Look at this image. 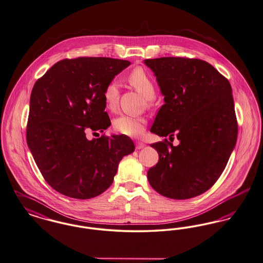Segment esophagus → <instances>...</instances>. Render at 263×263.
<instances>
[{
  "label": "esophagus",
  "mask_w": 263,
  "mask_h": 263,
  "mask_svg": "<svg viewBox=\"0 0 263 263\" xmlns=\"http://www.w3.org/2000/svg\"><path fill=\"white\" fill-rule=\"evenodd\" d=\"M135 144H136V149H142V148L145 147V144L143 142H138L137 141Z\"/></svg>",
  "instance_id": "esophagus-1"
}]
</instances>
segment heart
<instances>
[{"mask_svg":"<svg viewBox=\"0 0 263 263\" xmlns=\"http://www.w3.org/2000/svg\"><path fill=\"white\" fill-rule=\"evenodd\" d=\"M129 84L141 93L147 100H153L156 94L154 81L149 73L137 67L133 69L127 77ZM119 96V86L115 80H111L106 84L103 91V100L105 107L113 112L117 108ZM146 119L144 117H134L129 115H120L113 120V128L116 132L130 137H138L142 135L146 128Z\"/></svg>","mask_w":263,"mask_h":263,"instance_id":"b5f03b06","label":"heart"}]
</instances>
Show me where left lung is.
Wrapping results in <instances>:
<instances>
[{
    "instance_id": "8db88e82",
    "label": "left lung",
    "mask_w": 263,
    "mask_h": 263,
    "mask_svg": "<svg viewBox=\"0 0 263 263\" xmlns=\"http://www.w3.org/2000/svg\"><path fill=\"white\" fill-rule=\"evenodd\" d=\"M144 63L154 72L165 101L151 132L180 141L178 146L167 139L151 145L159 162L148 171V181L170 199L197 197L218 180L236 144L232 86L212 64L198 59L160 58Z\"/></svg>"
}]
</instances>
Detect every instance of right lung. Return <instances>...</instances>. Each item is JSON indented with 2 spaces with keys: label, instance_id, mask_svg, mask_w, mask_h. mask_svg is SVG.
Wrapping results in <instances>:
<instances>
[{
  "label": "right lung",
  "instance_id": "1",
  "mask_svg": "<svg viewBox=\"0 0 263 263\" xmlns=\"http://www.w3.org/2000/svg\"><path fill=\"white\" fill-rule=\"evenodd\" d=\"M131 62L110 58L62 60L31 90L27 142L46 182L62 195L86 200L113 183L118 164L135 150L126 135L86 138L110 126L103 100L109 81Z\"/></svg>",
  "mask_w": 263,
  "mask_h": 263
}]
</instances>
